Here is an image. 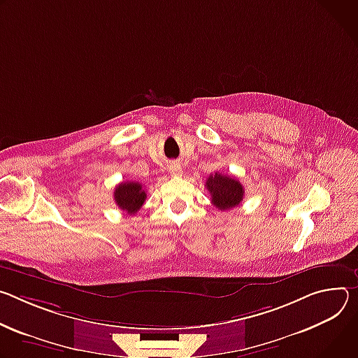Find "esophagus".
Returning <instances> with one entry per match:
<instances>
[{
	"label": "esophagus",
	"instance_id": "obj_1",
	"mask_svg": "<svg viewBox=\"0 0 358 358\" xmlns=\"http://www.w3.org/2000/svg\"><path fill=\"white\" fill-rule=\"evenodd\" d=\"M169 172H171L172 176H182L183 169H182L180 164H172V165L169 166Z\"/></svg>",
	"mask_w": 358,
	"mask_h": 358
}]
</instances>
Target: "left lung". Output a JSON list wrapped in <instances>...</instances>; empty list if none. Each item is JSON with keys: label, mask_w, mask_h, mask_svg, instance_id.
<instances>
[{"label": "left lung", "mask_w": 358, "mask_h": 358, "mask_svg": "<svg viewBox=\"0 0 358 358\" xmlns=\"http://www.w3.org/2000/svg\"><path fill=\"white\" fill-rule=\"evenodd\" d=\"M206 189L212 194V203L219 210H229L241 205L245 196L243 185L233 176L216 172L206 180Z\"/></svg>", "instance_id": "left-lung-1"}]
</instances>
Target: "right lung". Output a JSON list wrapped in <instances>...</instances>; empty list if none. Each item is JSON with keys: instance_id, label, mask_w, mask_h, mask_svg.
I'll list each match as a JSON object with an SVG mask.
<instances>
[{"instance_id": "add662e5", "label": "right lung", "mask_w": 358, "mask_h": 358, "mask_svg": "<svg viewBox=\"0 0 358 358\" xmlns=\"http://www.w3.org/2000/svg\"><path fill=\"white\" fill-rule=\"evenodd\" d=\"M115 203L128 215H135L146 199V192L139 182H122L115 187Z\"/></svg>"}]
</instances>
